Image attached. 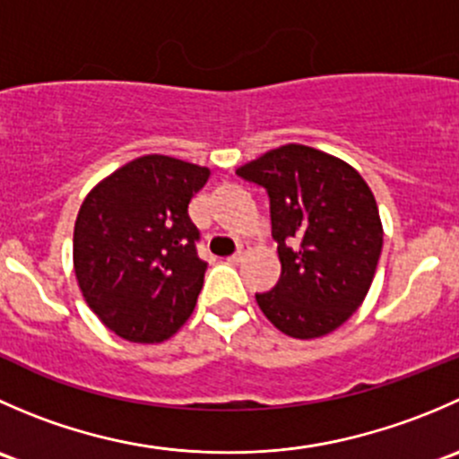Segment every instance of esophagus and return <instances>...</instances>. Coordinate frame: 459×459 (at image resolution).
<instances>
[{
	"label": "esophagus",
	"instance_id": "34e87169",
	"mask_svg": "<svg viewBox=\"0 0 459 459\" xmlns=\"http://www.w3.org/2000/svg\"><path fill=\"white\" fill-rule=\"evenodd\" d=\"M248 251H251V248H248V244H239L238 251H235L233 255H230V262H242V259L248 255Z\"/></svg>",
	"mask_w": 459,
	"mask_h": 459
}]
</instances>
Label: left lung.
<instances>
[{
  "label": "left lung",
  "instance_id": "1",
  "mask_svg": "<svg viewBox=\"0 0 459 459\" xmlns=\"http://www.w3.org/2000/svg\"><path fill=\"white\" fill-rule=\"evenodd\" d=\"M271 197L281 275L255 295L268 322L295 340L340 328L367 298L382 253L377 202L344 160L286 143L238 169Z\"/></svg>",
  "mask_w": 459,
  "mask_h": 459
}]
</instances>
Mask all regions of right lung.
Returning a JSON list of instances; mask_svg holds the SVG:
<instances>
[{"label":"right lung","mask_w":459,"mask_h":459,"mask_svg":"<svg viewBox=\"0 0 459 459\" xmlns=\"http://www.w3.org/2000/svg\"><path fill=\"white\" fill-rule=\"evenodd\" d=\"M208 178L206 166L142 155L82 202L73 268L86 304L115 335L155 344L191 317L206 262L197 257L188 204Z\"/></svg>","instance_id":"obj_1"}]
</instances>
